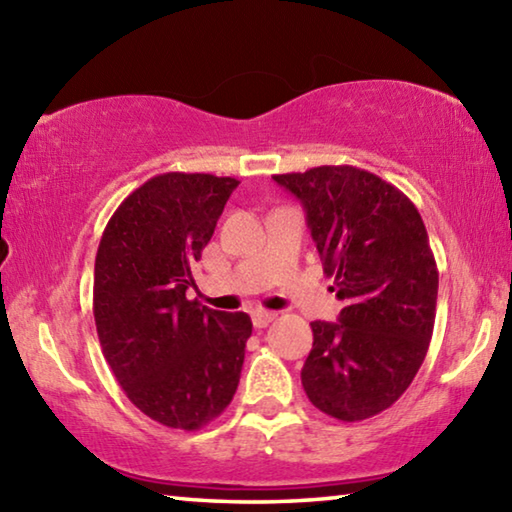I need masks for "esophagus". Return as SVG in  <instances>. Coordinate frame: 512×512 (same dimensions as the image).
<instances>
[{
	"mask_svg": "<svg viewBox=\"0 0 512 512\" xmlns=\"http://www.w3.org/2000/svg\"><path fill=\"white\" fill-rule=\"evenodd\" d=\"M277 318L275 311H266V309H255L253 311V325L255 327H266L268 323H273Z\"/></svg>",
	"mask_w": 512,
	"mask_h": 512,
	"instance_id": "34e87169",
	"label": "esophagus"
}]
</instances>
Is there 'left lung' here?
<instances>
[{"instance_id":"left-lung-1","label":"left lung","mask_w":512,"mask_h":512,"mask_svg":"<svg viewBox=\"0 0 512 512\" xmlns=\"http://www.w3.org/2000/svg\"><path fill=\"white\" fill-rule=\"evenodd\" d=\"M273 178L300 198L345 300L339 323H311L302 388L329 418H372L400 400L427 357L438 298L427 228L409 196L366 169L323 164Z\"/></svg>"}]
</instances>
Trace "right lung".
<instances>
[{
	"mask_svg": "<svg viewBox=\"0 0 512 512\" xmlns=\"http://www.w3.org/2000/svg\"><path fill=\"white\" fill-rule=\"evenodd\" d=\"M237 178L169 171L124 198L94 259L99 343L128 400L169 429L196 431L237 391L253 323L187 300Z\"/></svg>",
	"mask_w": 512,
	"mask_h": 512,
	"instance_id": "right-lung-1",
	"label": "right lung"
}]
</instances>
